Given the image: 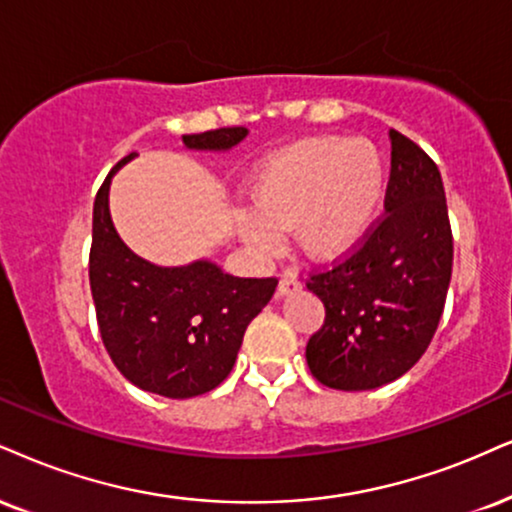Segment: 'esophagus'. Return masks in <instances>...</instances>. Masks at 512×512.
I'll use <instances>...</instances> for the list:
<instances>
[{"label":"esophagus","instance_id":"obj_1","mask_svg":"<svg viewBox=\"0 0 512 512\" xmlns=\"http://www.w3.org/2000/svg\"><path fill=\"white\" fill-rule=\"evenodd\" d=\"M301 287V282L296 280L292 273H285L280 277V285H277V296H285V294H292L296 289Z\"/></svg>","mask_w":512,"mask_h":512}]
</instances>
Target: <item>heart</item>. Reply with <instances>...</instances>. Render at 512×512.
I'll list each match as a JSON object with an SVG mask.
<instances>
[{
    "instance_id": "b5f03b06",
    "label": "heart",
    "mask_w": 512,
    "mask_h": 512,
    "mask_svg": "<svg viewBox=\"0 0 512 512\" xmlns=\"http://www.w3.org/2000/svg\"><path fill=\"white\" fill-rule=\"evenodd\" d=\"M384 170L363 140H304L268 156L251 178V206L239 230L261 251L280 244V232L296 225L311 256L330 258L356 244L382 199Z\"/></svg>"
}]
</instances>
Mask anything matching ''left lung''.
Masks as SVG:
<instances>
[{"label": "left lung", "instance_id": "8db88e82", "mask_svg": "<svg viewBox=\"0 0 512 512\" xmlns=\"http://www.w3.org/2000/svg\"><path fill=\"white\" fill-rule=\"evenodd\" d=\"M384 213L306 287L325 306L306 361L320 384L365 391L394 382L420 361L444 313L453 235L441 173L425 149L389 130Z\"/></svg>", "mask_w": 512, "mask_h": 512}]
</instances>
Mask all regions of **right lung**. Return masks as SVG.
<instances>
[{"mask_svg": "<svg viewBox=\"0 0 512 512\" xmlns=\"http://www.w3.org/2000/svg\"><path fill=\"white\" fill-rule=\"evenodd\" d=\"M244 128L185 135L189 149H230ZM111 168L94 197L90 289L102 342L125 380L168 399H192L230 375L244 332L273 299L277 277H232L208 261L161 268L121 242L109 213Z\"/></svg>", "mask_w": 512, "mask_h": 512, "instance_id": "right-lung-1", "label": "right lung"}]
</instances>
